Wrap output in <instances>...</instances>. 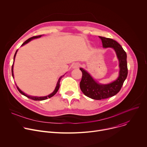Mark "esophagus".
<instances>
[{"label": "esophagus", "mask_w": 147, "mask_h": 147, "mask_svg": "<svg viewBox=\"0 0 147 147\" xmlns=\"http://www.w3.org/2000/svg\"><path fill=\"white\" fill-rule=\"evenodd\" d=\"M80 64L78 63H76L73 65V69H78L80 67Z\"/></svg>", "instance_id": "1"}]
</instances>
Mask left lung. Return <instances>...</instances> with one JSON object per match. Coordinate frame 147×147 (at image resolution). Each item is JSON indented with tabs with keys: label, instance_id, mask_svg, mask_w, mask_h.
<instances>
[{
	"label": "left lung",
	"instance_id": "1",
	"mask_svg": "<svg viewBox=\"0 0 147 147\" xmlns=\"http://www.w3.org/2000/svg\"><path fill=\"white\" fill-rule=\"evenodd\" d=\"M101 39L103 48H112L115 49L119 60L120 73L117 79L107 85L99 84L92 77L82 68V78L80 83L81 91L86 96L96 100H100L112 97L117 94L121 90L123 82L128 74L127 54L121 46L111 38L99 36Z\"/></svg>",
	"mask_w": 147,
	"mask_h": 147
}]
</instances>
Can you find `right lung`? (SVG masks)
<instances>
[{"mask_svg": "<svg viewBox=\"0 0 147 147\" xmlns=\"http://www.w3.org/2000/svg\"><path fill=\"white\" fill-rule=\"evenodd\" d=\"M42 35H37V36H32V37H31L30 38H29V39H28L27 40H26V41L24 42L22 44V46H23V45H25V44H27L28 42H30L31 40H32V39H33L37 38H40ZM17 52V51L16 52L15 55H14V59H15V57H16V55ZM13 65H14V62H13V65H12V67H11V73H12V76H13V77H14V76H13ZM63 76H61V77L59 78V80H58V81H57V83L56 87V88H55V89L54 91H53L52 94H51L50 95H48V96H46L38 97V96H29V95H27V94H24L23 92H22V91H21V90L18 88V87L17 86H16V87H17V90H18V91H19L21 94H23V95H24V96H27V98H30V99H32V100H43L47 99L48 98H51L52 96H53V95H55L56 94V93L57 92V91H58V90H59V87H60V81L61 78L63 77Z\"/></svg>", "mask_w": 147, "mask_h": 147, "instance_id": "add662e5", "label": "right lung"}]
</instances>
